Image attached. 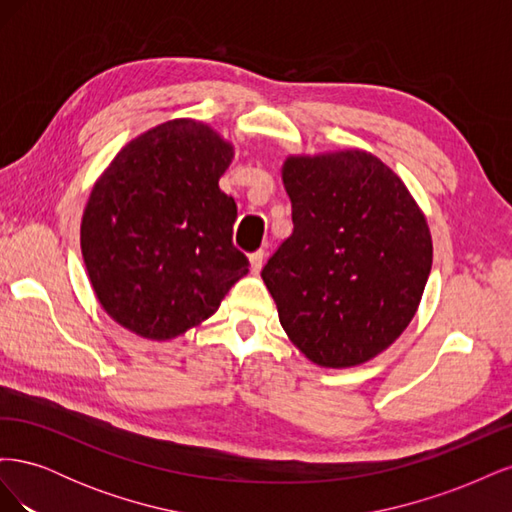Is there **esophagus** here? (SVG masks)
Returning <instances> with one entry per match:
<instances>
[{"label":"esophagus","instance_id":"obj_1","mask_svg":"<svg viewBox=\"0 0 512 512\" xmlns=\"http://www.w3.org/2000/svg\"><path fill=\"white\" fill-rule=\"evenodd\" d=\"M262 262H265V252L258 250V252L250 254V269H252V273H258L262 269Z\"/></svg>","mask_w":512,"mask_h":512}]
</instances>
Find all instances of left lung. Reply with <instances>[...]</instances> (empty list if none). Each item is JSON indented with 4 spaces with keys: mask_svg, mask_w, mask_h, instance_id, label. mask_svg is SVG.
<instances>
[{
    "mask_svg": "<svg viewBox=\"0 0 512 512\" xmlns=\"http://www.w3.org/2000/svg\"><path fill=\"white\" fill-rule=\"evenodd\" d=\"M292 235L262 269L292 344L322 367L361 365L416 314L431 235L406 185L367 151L288 158Z\"/></svg>",
    "mask_w": 512,
    "mask_h": 512,
    "instance_id": "8db88e82",
    "label": "left lung"
}]
</instances>
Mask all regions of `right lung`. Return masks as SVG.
<instances>
[{
  "label": "right lung",
  "mask_w": 512,
  "mask_h": 512,
  "mask_svg": "<svg viewBox=\"0 0 512 512\" xmlns=\"http://www.w3.org/2000/svg\"><path fill=\"white\" fill-rule=\"evenodd\" d=\"M232 147L205 123L166 121L119 151L83 213L81 250L106 314L147 339L207 320L250 260L220 190Z\"/></svg>",
  "instance_id": "add662e5"
}]
</instances>
